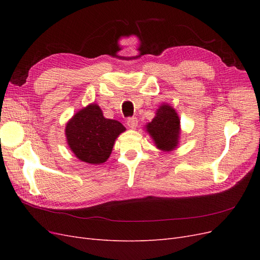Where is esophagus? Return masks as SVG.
<instances>
[{
	"label": "esophagus",
	"instance_id": "esophagus-1",
	"mask_svg": "<svg viewBox=\"0 0 260 260\" xmlns=\"http://www.w3.org/2000/svg\"><path fill=\"white\" fill-rule=\"evenodd\" d=\"M127 124H128L129 128H132V129L137 128L138 118L137 117H130V118H128V119H127Z\"/></svg>",
	"mask_w": 260,
	"mask_h": 260
}]
</instances>
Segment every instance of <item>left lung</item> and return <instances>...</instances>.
Segmentation results:
<instances>
[{
	"label": "left lung",
	"instance_id": "obj_1",
	"mask_svg": "<svg viewBox=\"0 0 260 260\" xmlns=\"http://www.w3.org/2000/svg\"><path fill=\"white\" fill-rule=\"evenodd\" d=\"M179 127V117L175 109L169 105H162L157 109L156 117L146 125L156 146L162 151H171L177 146Z\"/></svg>",
	"mask_w": 260,
	"mask_h": 260
}]
</instances>
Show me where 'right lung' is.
I'll list each match as a JSON object with an SVG mask.
<instances>
[{"label": "right lung", "instance_id": "add662e5", "mask_svg": "<svg viewBox=\"0 0 260 260\" xmlns=\"http://www.w3.org/2000/svg\"><path fill=\"white\" fill-rule=\"evenodd\" d=\"M125 128L117 120L106 119L96 104L78 112L66 125L68 145L82 161L98 165L107 160L116 138Z\"/></svg>", "mask_w": 260, "mask_h": 260}]
</instances>
